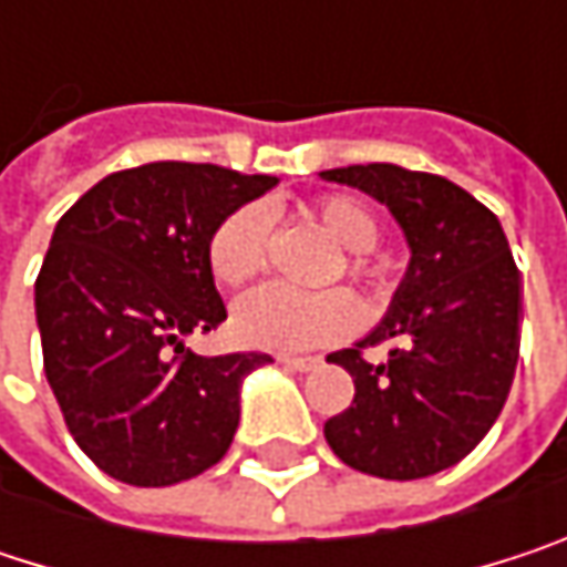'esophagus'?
<instances>
[{
	"label": "esophagus",
	"instance_id": "obj_1",
	"mask_svg": "<svg viewBox=\"0 0 567 567\" xmlns=\"http://www.w3.org/2000/svg\"><path fill=\"white\" fill-rule=\"evenodd\" d=\"M279 364H285L288 371H315L321 361L318 358H298V354H279Z\"/></svg>",
	"mask_w": 567,
	"mask_h": 567
}]
</instances>
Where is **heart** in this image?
<instances>
[{"mask_svg":"<svg viewBox=\"0 0 567 567\" xmlns=\"http://www.w3.org/2000/svg\"><path fill=\"white\" fill-rule=\"evenodd\" d=\"M311 216L318 226L354 259L348 262L351 276L371 279L374 269L364 259L381 239L378 216L351 199V196H324L315 203ZM269 256V213L256 203L239 206L229 213L209 236L206 259L209 272L223 285L252 282L266 269ZM361 311L358 301L348 291H321V295H301L285 285H266L249 295H243L233 308L236 334L246 344L272 348V351H305L321 348L348 331H354Z\"/></svg>","mask_w":567,"mask_h":567,"instance_id":"heart-1","label":"heart"}]
</instances>
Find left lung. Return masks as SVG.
<instances>
[{
  "label": "left lung",
  "instance_id": "8db88e82",
  "mask_svg": "<svg viewBox=\"0 0 567 567\" xmlns=\"http://www.w3.org/2000/svg\"><path fill=\"white\" fill-rule=\"evenodd\" d=\"M396 219L410 262L381 324L328 354L354 378V400L324 423L341 463L381 480H423L456 466L496 423L518 364L522 291L499 219L446 176L396 164L338 167ZM396 340L371 365L360 348Z\"/></svg>",
  "mask_w": 567,
  "mask_h": 567
}]
</instances>
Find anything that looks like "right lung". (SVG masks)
<instances>
[{
    "label": "right lung",
    "mask_w": 567,
    "mask_h": 567,
    "mask_svg": "<svg viewBox=\"0 0 567 567\" xmlns=\"http://www.w3.org/2000/svg\"><path fill=\"white\" fill-rule=\"evenodd\" d=\"M276 183L157 161L104 176L58 219L35 279L45 378L107 476L173 486L226 456L243 381L272 358H203L186 338L226 321L206 259L213 229Z\"/></svg>",
    "instance_id": "add662e5"
}]
</instances>
